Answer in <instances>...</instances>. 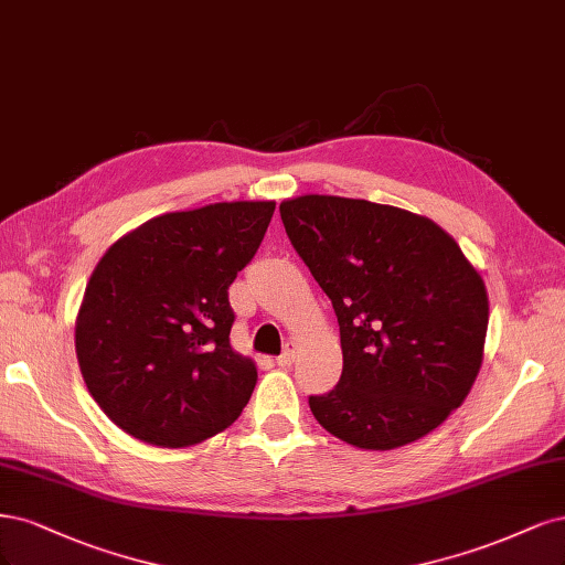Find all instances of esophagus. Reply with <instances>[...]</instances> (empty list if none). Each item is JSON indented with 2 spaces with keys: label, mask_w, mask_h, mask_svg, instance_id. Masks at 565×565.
<instances>
[{
  "label": "esophagus",
  "mask_w": 565,
  "mask_h": 565,
  "mask_svg": "<svg viewBox=\"0 0 565 565\" xmlns=\"http://www.w3.org/2000/svg\"><path fill=\"white\" fill-rule=\"evenodd\" d=\"M294 359H296V344L294 342H286L284 352L277 356V363H279V366H290V363H294Z\"/></svg>",
  "instance_id": "34e87169"
}]
</instances>
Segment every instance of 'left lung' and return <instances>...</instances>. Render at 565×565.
Here are the masks:
<instances>
[{
    "instance_id": "obj_1",
    "label": "left lung",
    "mask_w": 565,
    "mask_h": 565,
    "mask_svg": "<svg viewBox=\"0 0 565 565\" xmlns=\"http://www.w3.org/2000/svg\"><path fill=\"white\" fill-rule=\"evenodd\" d=\"M279 213L340 326L342 375L329 394L309 396L317 423L366 450L423 439L479 375L481 275L450 234L404 209L305 194Z\"/></svg>"
}]
</instances>
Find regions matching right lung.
Returning a JSON list of instances; mask_svg holds the SVG:
<instances>
[{
	"label": "right lung",
	"instance_id": "1",
	"mask_svg": "<svg viewBox=\"0 0 565 565\" xmlns=\"http://www.w3.org/2000/svg\"><path fill=\"white\" fill-rule=\"evenodd\" d=\"M275 202L163 213L107 248L77 315L86 387L136 439L185 448L230 427L258 371L230 344L227 288L267 232Z\"/></svg>",
	"mask_w": 565,
	"mask_h": 565
}]
</instances>
